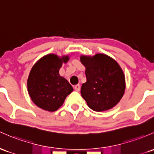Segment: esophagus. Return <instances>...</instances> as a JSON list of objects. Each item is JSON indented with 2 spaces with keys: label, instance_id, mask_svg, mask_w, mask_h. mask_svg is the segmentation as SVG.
I'll use <instances>...</instances> for the list:
<instances>
[{
  "label": "esophagus",
  "instance_id": "obj_1",
  "mask_svg": "<svg viewBox=\"0 0 154 154\" xmlns=\"http://www.w3.org/2000/svg\"><path fill=\"white\" fill-rule=\"evenodd\" d=\"M74 90L76 91H80V85H79V84H77V85H76L74 86Z\"/></svg>",
  "mask_w": 154,
  "mask_h": 154
}]
</instances>
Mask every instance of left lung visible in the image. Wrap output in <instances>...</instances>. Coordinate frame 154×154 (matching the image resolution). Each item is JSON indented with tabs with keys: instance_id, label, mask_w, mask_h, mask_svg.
<instances>
[{
	"instance_id": "8db88e82",
	"label": "left lung",
	"mask_w": 154,
	"mask_h": 154,
	"mask_svg": "<svg viewBox=\"0 0 154 154\" xmlns=\"http://www.w3.org/2000/svg\"><path fill=\"white\" fill-rule=\"evenodd\" d=\"M85 66L87 81L81 87V95L88 106L96 112H102L116 105L126 88L123 70L114 59L104 54L80 57Z\"/></svg>"
}]
</instances>
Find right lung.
<instances>
[{
  "label": "right lung",
  "instance_id": "right-lung-1",
  "mask_svg": "<svg viewBox=\"0 0 154 154\" xmlns=\"http://www.w3.org/2000/svg\"><path fill=\"white\" fill-rule=\"evenodd\" d=\"M69 56L61 58L49 54L42 57L32 67L28 79V91L31 100L38 107L54 112L63 104L73 88L59 74L63 63Z\"/></svg>",
  "mask_w": 154,
  "mask_h": 154
}]
</instances>
